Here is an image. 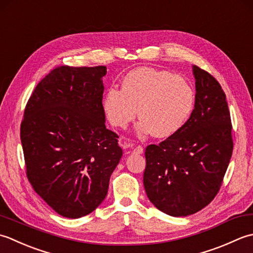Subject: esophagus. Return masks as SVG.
Segmentation results:
<instances>
[{"label": "esophagus", "instance_id": "1", "mask_svg": "<svg viewBox=\"0 0 253 253\" xmlns=\"http://www.w3.org/2000/svg\"><path fill=\"white\" fill-rule=\"evenodd\" d=\"M143 152H144V148H143V146H141V145L136 146V147L134 148L133 151H132V153H133V154H136V155H140V154H143Z\"/></svg>", "mask_w": 253, "mask_h": 253}]
</instances>
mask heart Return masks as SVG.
Instances as JSON below:
<instances>
[{"label":"heart","instance_id":"heart-1","mask_svg":"<svg viewBox=\"0 0 253 253\" xmlns=\"http://www.w3.org/2000/svg\"><path fill=\"white\" fill-rule=\"evenodd\" d=\"M195 106V91L184 77L169 71L137 68L122 79L121 90L110 87L102 99L106 117L113 126L125 128L138 109L140 135L167 138L185 126Z\"/></svg>","mask_w":253,"mask_h":253}]
</instances>
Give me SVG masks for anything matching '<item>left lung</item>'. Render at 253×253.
Returning a JSON list of instances; mask_svg holds the SVG:
<instances>
[{
  "label": "left lung",
  "instance_id": "1",
  "mask_svg": "<svg viewBox=\"0 0 253 253\" xmlns=\"http://www.w3.org/2000/svg\"><path fill=\"white\" fill-rule=\"evenodd\" d=\"M195 106L173 136L145 149L144 188L156 208L174 217L199 212L223 184L233 154L230 112L221 86L209 72L193 66Z\"/></svg>",
  "mask_w": 253,
  "mask_h": 253
}]
</instances>
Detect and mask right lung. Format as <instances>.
Wrapping results in <instances>:
<instances>
[{
    "label": "right lung",
    "instance_id": "add662e5",
    "mask_svg": "<svg viewBox=\"0 0 253 253\" xmlns=\"http://www.w3.org/2000/svg\"><path fill=\"white\" fill-rule=\"evenodd\" d=\"M107 68L58 66L36 86L20 125L26 176L56 213L79 218L105 200L122 149L102 108Z\"/></svg>",
    "mask_w": 253,
    "mask_h": 253
}]
</instances>
